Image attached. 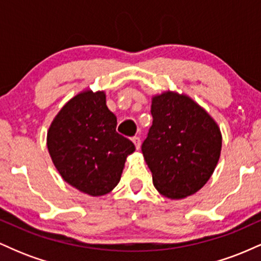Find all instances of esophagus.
Instances as JSON below:
<instances>
[{
	"label": "esophagus",
	"instance_id": "esophagus-1",
	"mask_svg": "<svg viewBox=\"0 0 261 261\" xmlns=\"http://www.w3.org/2000/svg\"><path fill=\"white\" fill-rule=\"evenodd\" d=\"M133 142L135 143V146H136V149H140V147H141V139H140V137H137V136L133 137Z\"/></svg>",
	"mask_w": 261,
	"mask_h": 261
}]
</instances>
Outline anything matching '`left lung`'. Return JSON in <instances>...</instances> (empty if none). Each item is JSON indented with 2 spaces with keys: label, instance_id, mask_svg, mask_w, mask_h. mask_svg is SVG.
I'll use <instances>...</instances> for the list:
<instances>
[{
  "label": "left lung",
  "instance_id": "obj_1",
  "mask_svg": "<svg viewBox=\"0 0 261 261\" xmlns=\"http://www.w3.org/2000/svg\"><path fill=\"white\" fill-rule=\"evenodd\" d=\"M151 114L153 121L141 149L154 188L172 200L193 195L220 160L217 122L190 97L172 91L152 97Z\"/></svg>",
  "mask_w": 261,
  "mask_h": 261
}]
</instances>
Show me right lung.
<instances>
[{"label": "right lung", "instance_id": "right-lung-1", "mask_svg": "<svg viewBox=\"0 0 261 261\" xmlns=\"http://www.w3.org/2000/svg\"><path fill=\"white\" fill-rule=\"evenodd\" d=\"M106 92L85 89L54 118L46 145L54 166L71 187L91 196L110 193L120 181L135 145L116 133Z\"/></svg>", "mask_w": 261, "mask_h": 261}]
</instances>
